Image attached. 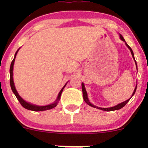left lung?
Returning a JSON list of instances; mask_svg holds the SVG:
<instances>
[{"label":"left lung","mask_w":148,"mask_h":148,"mask_svg":"<svg viewBox=\"0 0 148 148\" xmlns=\"http://www.w3.org/2000/svg\"><path fill=\"white\" fill-rule=\"evenodd\" d=\"M120 39H121V40H123V41L125 42V40H124L123 37L121 35H120ZM125 44H126L127 47H128L129 49H130V50L131 51V53H132V56H133L134 59V60H135V58H134V53H133V51H132V49H131V47H130V46H129L128 45H127V43H125ZM135 62H136V60H135ZM136 66H137V65H136ZM81 85H82V91H83V95H84V101H86V102L89 105V106H92V107H94V108H99V109L102 110V111H115V110H119V109H120V108H123V107L125 106V105L127 104V103L129 101H130L131 98H132V97H131L130 99H129L128 100H127V101H124V102H122V103H119V104L116 105V106H113V107H111V108H99V107H97V106H94V105L92 104V103H91L90 102L89 100H88V98L87 92H86V88H85V87H84V84H82ZM136 90V88H135V89H134L133 94H132V96H133L134 95V93H135Z\"/></svg>","instance_id":"left-lung-1"}]
</instances>
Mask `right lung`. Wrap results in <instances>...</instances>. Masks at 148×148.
<instances>
[{
	"label": "right lung",
	"instance_id": "add662e5",
	"mask_svg": "<svg viewBox=\"0 0 148 148\" xmlns=\"http://www.w3.org/2000/svg\"><path fill=\"white\" fill-rule=\"evenodd\" d=\"M18 51V49L17 50V51L16 52V53H15V56H14V59H13V60L12 61L11 65H10V86H11L12 90L13 92L14 93L15 96L16 97V98H17V99L18 100V101H19V102H20V103H21V106H23V108H26V109L31 110V111H46V110L51 109V108H54V107L56 106L57 104H58V101H59V100H60V99L61 94H62V90H63L64 88L65 87L66 84L64 85V87L62 88V90H61L60 92H59L58 96V98H57L56 101L54 103H53L52 104L47 105V106H35V105L31 104V103L26 102V101H25V100H23V99H22L21 97L19 96V95L18 94L17 91H16V88H15V86H14V81H13V77H12V76H13V66H14L15 58H16V54H17Z\"/></svg>",
	"mask_w": 148,
	"mask_h": 148
}]
</instances>
